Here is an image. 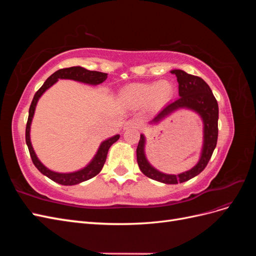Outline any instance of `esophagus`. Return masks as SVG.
<instances>
[{
	"label": "esophagus",
	"mask_w": 256,
	"mask_h": 256,
	"mask_svg": "<svg viewBox=\"0 0 256 256\" xmlns=\"http://www.w3.org/2000/svg\"><path fill=\"white\" fill-rule=\"evenodd\" d=\"M138 126H140L138 125V122L134 118H131L125 122V126H124V128L125 129H136V128H138Z\"/></svg>",
	"instance_id": "34e87169"
}]
</instances>
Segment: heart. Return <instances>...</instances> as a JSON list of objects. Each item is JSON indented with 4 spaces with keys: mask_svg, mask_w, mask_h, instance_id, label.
<instances>
[{
    "mask_svg": "<svg viewBox=\"0 0 256 256\" xmlns=\"http://www.w3.org/2000/svg\"><path fill=\"white\" fill-rule=\"evenodd\" d=\"M122 98L125 102L132 104H143L150 102L161 106L168 102L173 95V88L168 81H159L154 83H136L130 84L120 92Z\"/></svg>",
    "mask_w": 256,
    "mask_h": 256,
    "instance_id": "heart-1",
    "label": "heart"
}]
</instances>
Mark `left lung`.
Wrapping results in <instances>:
<instances>
[{
  "mask_svg": "<svg viewBox=\"0 0 256 256\" xmlns=\"http://www.w3.org/2000/svg\"><path fill=\"white\" fill-rule=\"evenodd\" d=\"M171 72L177 78L180 98L168 104L150 124H159L162 120L180 109H189L198 113L203 120V146L200 159L192 168L180 174L162 173L154 168L147 160L145 154V136L141 134L136 148V161L145 176L164 184H175L187 182L198 175L210 160L218 140L219 108L210 88L202 78L189 74L180 69H174Z\"/></svg>",
  "mask_w": 256,
  "mask_h": 256,
  "instance_id": "1",
  "label": "left lung"
}]
</instances>
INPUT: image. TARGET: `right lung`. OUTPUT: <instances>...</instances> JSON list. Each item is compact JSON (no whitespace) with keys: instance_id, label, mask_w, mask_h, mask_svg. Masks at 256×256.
<instances>
[{"instance_id":"obj_1","label":"right lung","mask_w":256,"mask_h":256,"mask_svg":"<svg viewBox=\"0 0 256 256\" xmlns=\"http://www.w3.org/2000/svg\"><path fill=\"white\" fill-rule=\"evenodd\" d=\"M106 76H108V74L99 72H90L80 66L63 68L52 74L42 84V86L36 92V94L34 95L32 104H30V110H28V118L26 129V142L28 147V152L34 166L38 168V171H40L42 174H44V176L50 178L51 180L64 186H74V184H78L82 182L88 180L90 178L96 176L102 170L106 159L108 152H109L111 145L118 140L120 134H115L109 138H106V140H104V142H102L94 158L92 159V161L86 166H84L83 168L79 170V171L72 172V173H58V172L51 171L50 168L44 166L40 162V160L37 158L35 150L32 146V143H30V124H32V120L34 118V113H35L38 100H40V98L42 96V94L46 90L50 88L53 84H56L60 79L74 80V81H78V82L90 84V85H98L100 83H102L104 81H106Z\"/></svg>"}]
</instances>
